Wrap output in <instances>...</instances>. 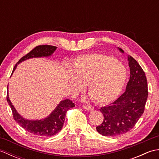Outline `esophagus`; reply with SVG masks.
<instances>
[{"instance_id":"esophagus-1","label":"esophagus","mask_w":159,"mask_h":159,"mask_svg":"<svg viewBox=\"0 0 159 159\" xmlns=\"http://www.w3.org/2000/svg\"><path fill=\"white\" fill-rule=\"evenodd\" d=\"M83 107L87 111H92L93 109V107L92 106H89V105H83Z\"/></svg>"}]
</instances>
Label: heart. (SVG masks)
<instances>
[{"label":"heart","mask_w":159,"mask_h":159,"mask_svg":"<svg viewBox=\"0 0 159 159\" xmlns=\"http://www.w3.org/2000/svg\"><path fill=\"white\" fill-rule=\"evenodd\" d=\"M71 85L76 90L87 84V92L94 102L109 104L116 100L123 88L127 72L113 57L93 53L76 57L73 63Z\"/></svg>","instance_id":"b5f03b06"}]
</instances>
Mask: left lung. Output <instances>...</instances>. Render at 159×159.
Segmentation results:
<instances>
[{
    "mask_svg": "<svg viewBox=\"0 0 159 159\" xmlns=\"http://www.w3.org/2000/svg\"><path fill=\"white\" fill-rule=\"evenodd\" d=\"M128 60L130 76L126 91L113 102L100 109L104 120L96 130L103 136L116 137L126 133L144 112L148 96L146 74L133 57L129 55Z\"/></svg>",
    "mask_w": 159,
    "mask_h": 159,
    "instance_id": "left-lung-1",
    "label": "left lung"
}]
</instances>
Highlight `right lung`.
Listing matches in <instances>:
<instances>
[{"mask_svg": "<svg viewBox=\"0 0 159 159\" xmlns=\"http://www.w3.org/2000/svg\"><path fill=\"white\" fill-rule=\"evenodd\" d=\"M57 48V47L50 45H39L35 47L28 54L22 57L18 61V62L14 66L13 72L15 70L17 64H19L23 61L33 58V57L50 56L55 51ZM7 100L9 106L11 107L13 119L15 120V121L29 133L42 137H52L58 133L62 129L64 121H65L66 112L71 108L75 107L74 103H73L72 100L66 99L62 100L59 103V105L56 107V109L52 111L48 117L43 120L34 121L25 120L20 116L14 107L12 105L11 101L9 98L8 93L7 94Z\"/></svg>", "mask_w": 159, "mask_h": 159, "instance_id": "right-lung-1", "label": "right lung"}]
</instances>
